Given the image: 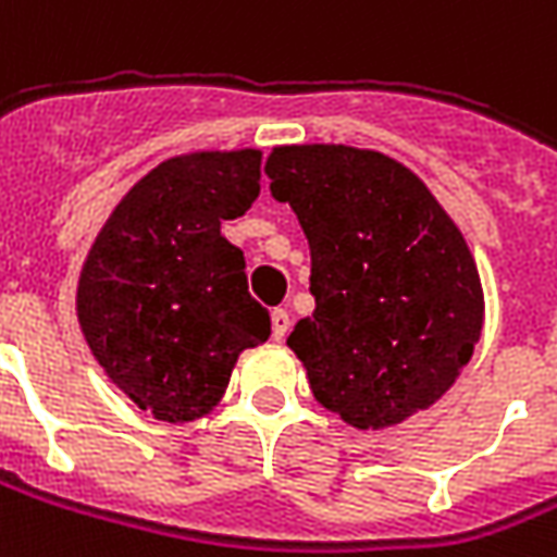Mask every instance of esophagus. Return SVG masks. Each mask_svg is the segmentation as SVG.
Returning a JSON list of instances; mask_svg holds the SVG:
<instances>
[{"label":"esophagus","instance_id":"34e87169","mask_svg":"<svg viewBox=\"0 0 557 557\" xmlns=\"http://www.w3.org/2000/svg\"><path fill=\"white\" fill-rule=\"evenodd\" d=\"M289 325H292L289 310L277 307V310L271 313V334H274V341H283V337L289 334Z\"/></svg>","mask_w":557,"mask_h":557}]
</instances>
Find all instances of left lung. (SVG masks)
Here are the masks:
<instances>
[{"label":"left lung","mask_w":557,"mask_h":557,"mask_svg":"<svg viewBox=\"0 0 557 557\" xmlns=\"http://www.w3.org/2000/svg\"><path fill=\"white\" fill-rule=\"evenodd\" d=\"M271 196L310 244L313 317L289 334L313 398L352 428L428 410L482 332V283L453 216L407 165L344 144L274 147Z\"/></svg>","instance_id":"obj_1"}]
</instances>
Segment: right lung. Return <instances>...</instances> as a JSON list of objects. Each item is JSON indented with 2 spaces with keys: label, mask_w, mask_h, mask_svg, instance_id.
<instances>
[{
  "label": "right lung",
  "mask_w": 557,
  "mask_h": 557,
  "mask_svg": "<svg viewBox=\"0 0 557 557\" xmlns=\"http://www.w3.org/2000/svg\"><path fill=\"white\" fill-rule=\"evenodd\" d=\"M262 150H201L144 174L108 216L77 280V322L108 380L159 422H193L223 398L271 317L252 301L223 220L259 198Z\"/></svg>",
  "instance_id": "obj_1"
}]
</instances>
